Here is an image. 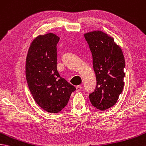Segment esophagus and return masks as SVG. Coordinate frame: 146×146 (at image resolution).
I'll list each match as a JSON object with an SVG mask.
<instances>
[{
	"label": "esophagus",
	"mask_w": 146,
	"mask_h": 146,
	"mask_svg": "<svg viewBox=\"0 0 146 146\" xmlns=\"http://www.w3.org/2000/svg\"><path fill=\"white\" fill-rule=\"evenodd\" d=\"M76 91H77V92H78V91H81V89H82V86H80V85L77 86H76Z\"/></svg>",
	"instance_id": "obj_1"
}]
</instances>
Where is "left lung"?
<instances>
[{
	"label": "left lung",
	"mask_w": 146,
	"mask_h": 146,
	"mask_svg": "<svg viewBox=\"0 0 146 146\" xmlns=\"http://www.w3.org/2000/svg\"><path fill=\"white\" fill-rule=\"evenodd\" d=\"M93 56L96 86L90 93L91 104L101 111L106 110L117 103L124 87L125 60L121 48L113 37L101 31L85 33Z\"/></svg>",
	"instance_id": "obj_1"
}]
</instances>
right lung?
<instances>
[{"mask_svg":"<svg viewBox=\"0 0 146 146\" xmlns=\"http://www.w3.org/2000/svg\"><path fill=\"white\" fill-rule=\"evenodd\" d=\"M60 38L49 33L33 40L27 56L25 74L30 93L43 110L57 113L76 90L58 72L56 45Z\"/></svg>","mask_w":146,"mask_h":146,"instance_id":"obj_1","label":"right lung"}]
</instances>
